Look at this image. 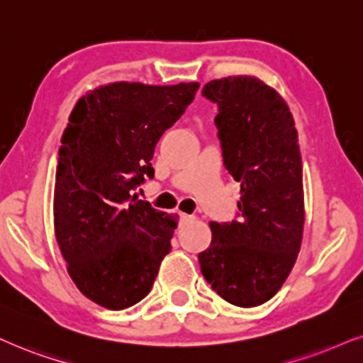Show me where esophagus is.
Instances as JSON below:
<instances>
[{
	"mask_svg": "<svg viewBox=\"0 0 363 363\" xmlns=\"http://www.w3.org/2000/svg\"><path fill=\"white\" fill-rule=\"evenodd\" d=\"M194 216H189V213H180V223H186V222H191L194 220Z\"/></svg>",
	"mask_w": 363,
	"mask_h": 363,
	"instance_id": "34e87169",
	"label": "esophagus"
}]
</instances>
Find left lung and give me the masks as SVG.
<instances>
[{"label":"left lung","instance_id":"1","mask_svg":"<svg viewBox=\"0 0 363 363\" xmlns=\"http://www.w3.org/2000/svg\"><path fill=\"white\" fill-rule=\"evenodd\" d=\"M223 164L240 183L239 220L210 222L200 269L218 296L252 308L271 299L296 262L305 225L303 164L283 97L250 75L210 80Z\"/></svg>","mask_w":363,"mask_h":363}]
</instances>
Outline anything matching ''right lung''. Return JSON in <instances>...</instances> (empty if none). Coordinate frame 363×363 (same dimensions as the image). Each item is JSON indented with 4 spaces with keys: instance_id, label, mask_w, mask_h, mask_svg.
Returning <instances> with one entry per match:
<instances>
[{
    "instance_id": "right-lung-1",
    "label": "right lung",
    "mask_w": 363,
    "mask_h": 363,
    "mask_svg": "<svg viewBox=\"0 0 363 363\" xmlns=\"http://www.w3.org/2000/svg\"><path fill=\"white\" fill-rule=\"evenodd\" d=\"M199 82H113L75 104L58 150L53 227L67 271L107 310L136 305L172 249L177 217L134 190L153 178L156 143L191 104Z\"/></svg>"
}]
</instances>
